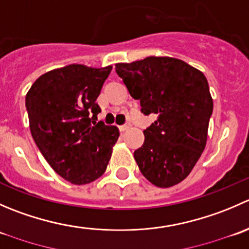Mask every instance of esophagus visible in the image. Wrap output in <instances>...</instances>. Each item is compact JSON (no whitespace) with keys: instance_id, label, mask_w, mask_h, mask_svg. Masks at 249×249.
I'll use <instances>...</instances> for the list:
<instances>
[{"instance_id":"obj_1","label":"esophagus","mask_w":249,"mask_h":249,"mask_svg":"<svg viewBox=\"0 0 249 249\" xmlns=\"http://www.w3.org/2000/svg\"><path fill=\"white\" fill-rule=\"evenodd\" d=\"M130 126H131V124H130V123L127 122V123H125L124 125H122V126H119V130L122 132H124V131H126L127 129H130Z\"/></svg>"}]
</instances>
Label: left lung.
Instances as JSON below:
<instances>
[{"label":"left lung","instance_id":"1","mask_svg":"<svg viewBox=\"0 0 249 249\" xmlns=\"http://www.w3.org/2000/svg\"><path fill=\"white\" fill-rule=\"evenodd\" d=\"M115 72L140 100L141 112L157 115L134 153L140 171L157 187L178 184L205 149L213 112L207 79L187 62L167 56L117 64Z\"/></svg>","mask_w":249,"mask_h":249}]
</instances>
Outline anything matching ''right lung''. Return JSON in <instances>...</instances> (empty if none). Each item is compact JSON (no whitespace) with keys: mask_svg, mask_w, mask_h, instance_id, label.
Returning a JSON list of instances; mask_svg holds the SVG:
<instances>
[{"mask_svg":"<svg viewBox=\"0 0 249 249\" xmlns=\"http://www.w3.org/2000/svg\"><path fill=\"white\" fill-rule=\"evenodd\" d=\"M112 66L69 65L42 74L25 105L30 130L48 164L64 179L82 185L104 175L119 137L117 126L96 123V99Z\"/></svg>","mask_w":249,"mask_h":249,"instance_id":"1","label":"right lung"}]
</instances>
